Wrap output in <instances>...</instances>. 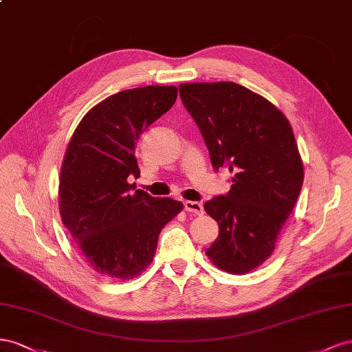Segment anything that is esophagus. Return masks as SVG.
<instances>
[{
    "instance_id": "obj_1",
    "label": "esophagus",
    "mask_w": 352,
    "mask_h": 352,
    "mask_svg": "<svg viewBox=\"0 0 352 352\" xmlns=\"http://www.w3.org/2000/svg\"><path fill=\"white\" fill-rule=\"evenodd\" d=\"M184 209L190 214L195 215H202L204 214V205L200 202H195V200H186Z\"/></svg>"
}]
</instances>
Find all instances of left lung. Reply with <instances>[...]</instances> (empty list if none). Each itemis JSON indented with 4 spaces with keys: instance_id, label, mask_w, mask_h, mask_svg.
Wrapping results in <instances>:
<instances>
[{
    "instance_id": "8db88e82",
    "label": "left lung",
    "mask_w": 352,
    "mask_h": 352,
    "mask_svg": "<svg viewBox=\"0 0 352 352\" xmlns=\"http://www.w3.org/2000/svg\"><path fill=\"white\" fill-rule=\"evenodd\" d=\"M179 96L204 135L210 162L232 173V188L205 204L219 234L205 254L230 274H246L273 254L304 182L287 118L236 82H187Z\"/></svg>"
}]
</instances>
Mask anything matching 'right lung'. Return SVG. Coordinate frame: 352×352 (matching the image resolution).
Segmentation results:
<instances>
[{"label": "right lung", "mask_w": 352, "mask_h": 352, "mask_svg": "<svg viewBox=\"0 0 352 352\" xmlns=\"http://www.w3.org/2000/svg\"><path fill=\"white\" fill-rule=\"evenodd\" d=\"M174 85L124 89L89 109L70 137L58 179L62 223L100 276L129 280L152 264L162 228L183 210L135 190L140 134L173 107Z\"/></svg>", "instance_id": "right-lung-1"}]
</instances>
